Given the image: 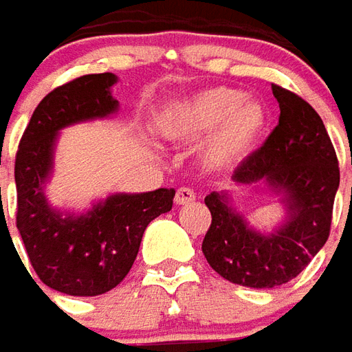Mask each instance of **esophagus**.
<instances>
[{
  "instance_id": "obj_1",
  "label": "esophagus",
  "mask_w": 352,
  "mask_h": 352,
  "mask_svg": "<svg viewBox=\"0 0 352 352\" xmlns=\"http://www.w3.org/2000/svg\"><path fill=\"white\" fill-rule=\"evenodd\" d=\"M193 199H195V193L190 188H180L176 192V195H174V204L176 205H188L192 204Z\"/></svg>"
}]
</instances>
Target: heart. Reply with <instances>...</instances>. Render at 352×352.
Returning <instances> with one entry per match:
<instances>
[{
    "mask_svg": "<svg viewBox=\"0 0 352 352\" xmlns=\"http://www.w3.org/2000/svg\"><path fill=\"white\" fill-rule=\"evenodd\" d=\"M270 126L261 100L232 87H209L172 100L157 116V131L180 145L204 141L199 153L207 172H230L259 147Z\"/></svg>",
    "mask_w": 352,
    "mask_h": 352,
    "instance_id": "heart-1",
    "label": "heart"
}]
</instances>
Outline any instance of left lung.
<instances>
[{
	"label": "left lung",
	"mask_w": 352,
	"mask_h": 352,
	"mask_svg": "<svg viewBox=\"0 0 352 352\" xmlns=\"http://www.w3.org/2000/svg\"><path fill=\"white\" fill-rule=\"evenodd\" d=\"M279 124L234 174L240 186L265 184L280 195L287 219L259 232L230 205L226 192L205 197L211 226L204 238L207 263L226 280L273 289L294 279L324 248L339 188V162L322 118L298 94L271 85ZM352 162V159H351Z\"/></svg>",
	"instance_id": "8db88e82"
}]
</instances>
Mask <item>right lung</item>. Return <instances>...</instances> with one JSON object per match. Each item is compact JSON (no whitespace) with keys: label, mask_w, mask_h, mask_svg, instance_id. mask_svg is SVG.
I'll use <instances>...</instances> for the list:
<instances>
[{"label":"right lung","mask_w":352,"mask_h":352,"mask_svg":"<svg viewBox=\"0 0 352 352\" xmlns=\"http://www.w3.org/2000/svg\"><path fill=\"white\" fill-rule=\"evenodd\" d=\"M116 81L114 73L82 75L46 94L15 157L16 228L30 265L46 287L72 296H98L118 287L138 258L147 225L170 211L176 193L174 188L114 193L82 214L48 204L44 186L60 129L116 114L110 91Z\"/></svg>","instance_id":"right-lung-1"}]
</instances>
